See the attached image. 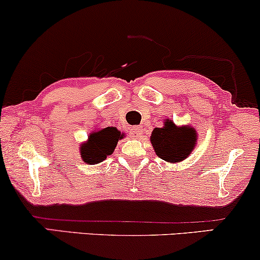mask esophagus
I'll return each mask as SVG.
<instances>
[{"label":"esophagus","mask_w":260,"mask_h":260,"mask_svg":"<svg viewBox=\"0 0 260 260\" xmlns=\"http://www.w3.org/2000/svg\"><path fill=\"white\" fill-rule=\"evenodd\" d=\"M131 136L134 137V138H140V137L143 136V129L142 127H132L131 128Z\"/></svg>","instance_id":"obj_1"}]
</instances>
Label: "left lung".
Instances as JSON below:
<instances>
[{
  "label": "left lung",
  "mask_w": 260,
  "mask_h": 260,
  "mask_svg": "<svg viewBox=\"0 0 260 260\" xmlns=\"http://www.w3.org/2000/svg\"><path fill=\"white\" fill-rule=\"evenodd\" d=\"M165 126L155 128L150 136L155 153L169 162H178L192 153L197 142L194 128L177 127L171 120H166Z\"/></svg>",
  "instance_id": "1"
}]
</instances>
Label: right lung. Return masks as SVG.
<instances>
[{"label":"right lung","instance_id":"obj_1","mask_svg":"<svg viewBox=\"0 0 260 260\" xmlns=\"http://www.w3.org/2000/svg\"><path fill=\"white\" fill-rule=\"evenodd\" d=\"M118 139H121V133L110 127L90 133L88 143L80 145L82 159L90 165L101 162L107 155L112 154Z\"/></svg>","mask_w":260,"mask_h":260}]
</instances>
